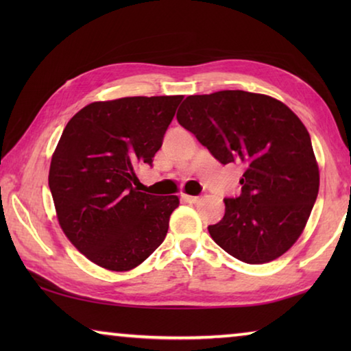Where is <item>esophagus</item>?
<instances>
[{
    "label": "esophagus",
    "mask_w": 351,
    "mask_h": 351,
    "mask_svg": "<svg viewBox=\"0 0 351 351\" xmlns=\"http://www.w3.org/2000/svg\"><path fill=\"white\" fill-rule=\"evenodd\" d=\"M181 198L186 201V203H197V201H199V197H192V195H186V193H182L181 195Z\"/></svg>",
    "instance_id": "esophagus-1"
}]
</instances>
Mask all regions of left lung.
<instances>
[{"mask_svg":"<svg viewBox=\"0 0 351 351\" xmlns=\"http://www.w3.org/2000/svg\"><path fill=\"white\" fill-rule=\"evenodd\" d=\"M178 122L221 164L245 167L241 193L226 198L209 234L245 263L261 265L294 245L319 192L311 138L287 105L265 94L226 90L189 96Z\"/></svg>","mask_w":351,"mask_h":351,"instance_id":"obj_1","label":"left lung"}]
</instances>
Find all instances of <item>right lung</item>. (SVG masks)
Segmentation results:
<instances>
[{
	"instance_id": "1",
	"label": "right lung",
	"mask_w": 351,
	"mask_h": 351,
	"mask_svg": "<svg viewBox=\"0 0 351 351\" xmlns=\"http://www.w3.org/2000/svg\"><path fill=\"white\" fill-rule=\"evenodd\" d=\"M182 96L93 102L64 127L49 169L57 218L93 263L130 271L156 251L180 199L138 192L134 170L152 165Z\"/></svg>"
}]
</instances>
